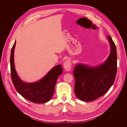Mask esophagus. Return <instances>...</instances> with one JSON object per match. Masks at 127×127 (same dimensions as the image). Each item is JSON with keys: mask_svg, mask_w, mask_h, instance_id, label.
I'll return each mask as SVG.
<instances>
[{"mask_svg": "<svg viewBox=\"0 0 127 127\" xmlns=\"http://www.w3.org/2000/svg\"><path fill=\"white\" fill-rule=\"evenodd\" d=\"M64 67L65 70L67 71H69L71 68V61L70 59H68L64 61Z\"/></svg>", "mask_w": 127, "mask_h": 127, "instance_id": "esophagus-1", "label": "esophagus"}]
</instances>
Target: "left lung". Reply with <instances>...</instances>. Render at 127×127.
Segmentation results:
<instances>
[{"label":"left lung","instance_id":"obj_1","mask_svg":"<svg viewBox=\"0 0 127 127\" xmlns=\"http://www.w3.org/2000/svg\"><path fill=\"white\" fill-rule=\"evenodd\" d=\"M111 53L105 63L96 67L78 64L73 71L75 84V93L83 101H94L104 95L112 86L117 71L116 46L112 37L107 35Z\"/></svg>","mask_w":127,"mask_h":127}]
</instances>
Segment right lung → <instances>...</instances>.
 <instances>
[{"label": "right lung", "mask_w": 127, "mask_h": 127, "mask_svg": "<svg viewBox=\"0 0 127 127\" xmlns=\"http://www.w3.org/2000/svg\"><path fill=\"white\" fill-rule=\"evenodd\" d=\"M16 41L11 48L10 64L11 78L18 93L32 102L45 103L50 100L55 92V86L58 77L62 74L63 69L60 64L53 68L44 78L33 83H26L19 78L15 71L14 63V49Z\"/></svg>", "instance_id": "1"}]
</instances>
